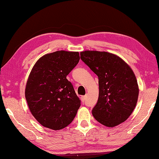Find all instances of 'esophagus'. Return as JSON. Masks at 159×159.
I'll return each mask as SVG.
<instances>
[{"mask_svg": "<svg viewBox=\"0 0 159 159\" xmlns=\"http://www.w3.org/2000/svg\"><path fill=\"white\" fill-rule=\"evenodd\" d=\"M80 100H81V102L83 103H84L86 102V96H81V98H80Z\"/></svg>", "mask_w": 159, "mask_h": 159, "instance_id": "1", "label": "esophagus"}]
</instances>
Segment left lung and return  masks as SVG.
Here are the masks:
<instances>
[{
    "label": "left lung",
    "instance_id": "8db88e82",
    "mask_svg": "<svg viewBox=\"0 0 159 159\" xmlns=\"http://www.w3.org/2000/svg\"><path fill=\"white\" fill-rule=\"evenodd\" d=\"M80 59L98 75L99 96L92 110L97 121L114 127L128 119L138 101V83L131 68L115 54L80 52Z\"/></svg>",
    "mask_w": 159,
    "mask_h": 159
}]
</instances>
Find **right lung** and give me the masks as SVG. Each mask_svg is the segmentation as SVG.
Returning <instances> with one entry per match:
<instances>
[{
    "label": "right lung",
    "mask_w": 159,
    "mask_h": 159,
    "mask_svg": "<svg viewBox=\"0 0 159 159\" xmlns=\"http://www.w3.org/2000/svg\"><path fill=\"white\" fill-rule=\"evenodd\" d=\"M79 60V52L58 51L42 56L33 67L25 96L30 113L43 126L61 130L74 119L80 101L66 76Z\"/></svg>",
    "instance_id": "1"
}]
</instances>
